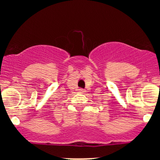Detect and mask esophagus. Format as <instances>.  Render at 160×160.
Returning a JSON list of instances; mask_svg holds the SVG:
<instances>
[{"mask_svg": "<svg viewBox=\"0 0 160 160\" xmlns=\"http://www.w3.org/2000/svg\"><path fill=\"white\" fill-rule=\"evenodd\" d=\"M80 93H83L84 92V90L83 89H80V92H79Z\"/></svg>", "mask_w": 160, "mask_h": 160, "instance_id": "34e87169", "label": "esophagus"}]
</instances>
